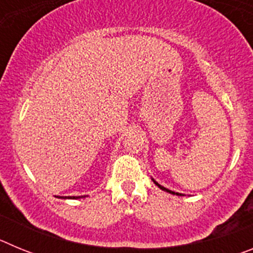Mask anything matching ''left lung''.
<instances>
[{"label": "left lung", "mask_w": 253, "mask_h": 253, "mask_svg": "<svg viewBox=\"0 0 253 253\" xmlns=\"http://www.w3.org/2000/svg\"><path fill=\"white\" fill-rule=\"evenodd\" d=\"M152 180H153V178H152ZM153 182H154V184H156V185H157V186L160 187L161 190H163V191H166V193H169V194H172V195H178V196H181V194H180V193H175V191H171V190L166 189V187H163L162 185H160V184H158L157 181H154V180H153Z\"/></svg>", "instance_id": "8db88e82"}]
</instances>
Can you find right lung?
Here are the masks:
<instances>
[{"label": "right lung", "instance_id": "add662e5", "mask_svg": "<svg viewBox=\"0 0 253 253\" xmlns=\"http://www.w3.org/2000/svg\"><path fill=\"white\" fill-rule=\"evenodd\" d=\"M59 199H81V198H86V195L82 196H57Z\"/></svg>", "mask_w": 253, "mask_h": 253}]
</instances>
